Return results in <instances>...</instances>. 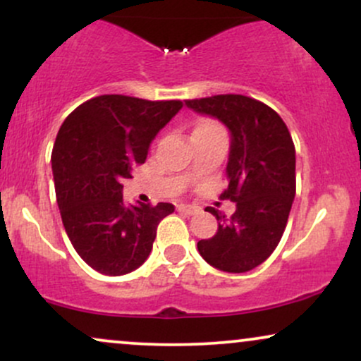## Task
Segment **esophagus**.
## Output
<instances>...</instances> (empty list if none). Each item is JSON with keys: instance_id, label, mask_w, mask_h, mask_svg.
<instances>
[{"instance_id": "esophagus-1", "label": "esophagus", "mask_w": 361, "mask_h": 361, "mask_svg": "<svg viewBox=\"0 0 361 361\" xmlns=\"http://www.w3.org/2000/svg\"><path fill=\"white\" fill-rule=\"evenodd\" d=\"M176 210L178 212H181V214H185V215H193V214H197L198 210V207L197 205H188V204H180L176 207Z\"/></svg>"}]
</instances>
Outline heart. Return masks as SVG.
<instances>
[{"label": "heart", "instance_id": "b5f03b06", "mask_svg": "<svg viewBox=\"0 0 361 361\" xmlns=\"http://www.w3.org/2000/svg\"><path fill=\"white\" fill-rule=\"evenodd\" d=\"M205 126H215V123L214 122H204V123H200L198 127H205Z\"/></svg>", "mask_w": 361, "mask_h": 361}]
</instances>
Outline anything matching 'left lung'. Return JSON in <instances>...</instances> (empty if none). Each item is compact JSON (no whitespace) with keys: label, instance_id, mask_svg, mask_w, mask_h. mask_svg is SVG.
Here are the masks:
<instances>
[{"label":"left lung","instance_id":"1","mask_svg":"<svg viewBox=\"0 0 361 361\" xmlns=\"http://www.w3.org/2000/svg\"><path fill=\"white\" fill-rule=\"evenodd\" d=\"M198 114L219 118L231 132L227 188L221 200L235 202L226 219L214 207L219 229L198 241V252L222 271L256 268L279 246L295 197V146L275 110L244 94H215L185 100Z\"/></svg>","mask_w":361,"mask_h":361}]
</instances>
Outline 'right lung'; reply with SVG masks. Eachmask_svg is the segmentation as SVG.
Wrapping results in <instances>:
<instances>
[{
  "label": "right lung",
  "mask_w": 361,
  "mask_h": 361,
  "mask_svg": "<svg viewBox=\"0 0 361 361\" xmlns=\"http://www.w3.org/2000/svg\"><path fill=\"white\" fill-rule=\"evenodd\" d=\"M183 106L102 94L81 103L59 128L52 149L57 205L68 238L93 270L120 276L147 259L157 224L171 204L128 205L122 180L146 161L149 147Z\"/></svg>",
  "instance_id": "obj_1"
}]
</instances>
